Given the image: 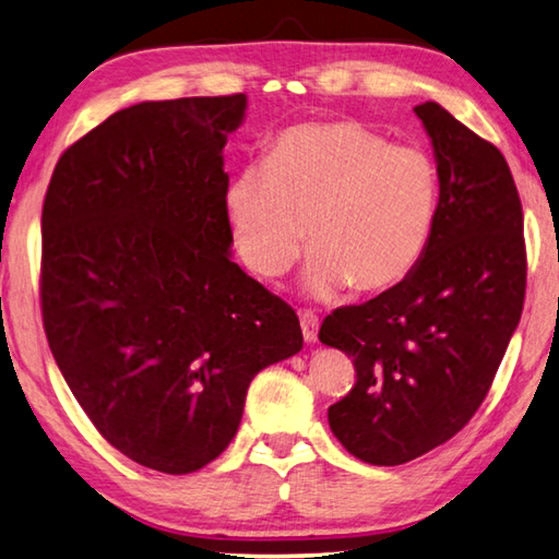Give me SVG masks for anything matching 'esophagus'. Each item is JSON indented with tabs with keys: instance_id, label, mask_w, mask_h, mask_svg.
I'll return each instance as SVG.
<instances>
[{
	"instance_id": "esophagus-1",
	"label": "esophagus",
	"mask_w": 559,
	"mask_h": 559,
	"mask_svg": "<svg viewBox=\"0 0 559 559\" xmlns=\"http://www.w3.org/2000/svg\"><path fill=\"white\" fill-rule=\"evenodd\" d=\"M299 319H301L304 341L316 343V338H319V316H316L313 311H301Z\"/></svg>"
}]
</instances>
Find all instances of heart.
Returning a JSON list of instances; mask_svg holds the SVG:
<instances>
[{
	"mask_svg": "<svg viewBox=\"0 0 559 559\" xmlns=\"http://www.w3.org/2000/svg\"><path fill=\"white\" fill-rule=\"evenodd\" d=\"M438 206L436 157L353 119L292 126L265 165L246 167L226 189L236 250L258 277L284 275L309 230L307 287L319 297L404 282L426 255Z\"/></svg>",
	"mask_w": 559,
	"mask_h": 559,
	"instance_id": "obj_1",
	"label": "heart"
}]
</instances>
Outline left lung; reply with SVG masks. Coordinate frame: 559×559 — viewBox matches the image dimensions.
Masks as SVG:
<instances>
[{
    "label": "left lung",
    "mask_w": 559,
    "mask_h": 559,
    "mask_svg": "<svg viewBox=\"0 0 559 559\" xmlns=\"http://www.w3.org/2000/svg\"><path fill=\"white\" fill-rule=\"evenodd\" d=\"M440 173L424 260L379 297L325 316L319 341L355 365L329 408L357 460L404 465L443 445L481 406L525 299L523 209L507 157L436 102L414 109Z\"/></svg>",
    "instance_id": "left-lung-1"
}]
</instances>
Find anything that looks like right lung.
<instances>
[{
	"label": "right lung",
	"instance_id": "add662e5",
	"mask_svg": "<svg viewBox=\"0 0 559 559\" xmlns=\"http://www.w3.org/2000/svg\"><path fill=\"white\" fill-rule=\"evenodd\" d=\"M246 94L143 102L60 155L40 216V311L109 443L189 475L234 440L262 367L301 350L287 301L228 248L224 145Z\"/></svg>",
	"mask_w": 559,
	"mask_h": 559
}]
</instances>
